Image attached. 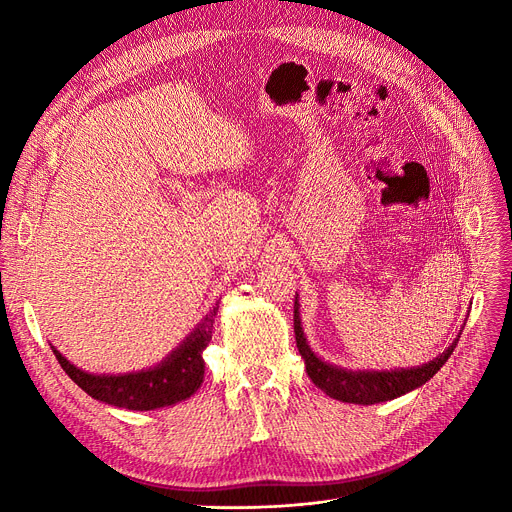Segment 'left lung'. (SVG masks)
<instances>
[{
    "label": "left lung",
    "instance_id": "left-lung-1",
    "mask_svg": "<svg viewBox=\"0 0 512 512\" xmlns=\"http://www.w3.org/2000/svg\"><path fill=\"white\" fill-rule=\"evenodd\" d=\"M299 294L294 297V336H297L299 353L305 361L307 375L311 382L324 390L330 398H336L340 402H353V405H375V402L394 400L402 394H407L419 386H423L427 380H432L440 371V367L448 361L452 355L456 342L461 338H454V342L446 348L442 355H438L434 361L423 363L419 367H407V369H386V371H373V369H344L338 365H332L328 361H321L313 348L307 342V336L301 326V313H299Z\"/></svg>",
    "mask_w": 512,
    "mask_h": 512
}]
</instances>
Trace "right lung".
<instances>
[{
    "label": "right lung",
    "mask_w": 512,
    "mask_h": 512,
    "mask_svg": "<svg viewBox=\"0 0 512 512\" xmlns=\"http://www.w3.org/2000/svg\"><path fill=\"white\" fill-rule=\"evenodd\" d=\"M220 305H215L197 328L188 334L174 351L153 367L130 373H89L72 365L60 351L51 346L68 378L83 388L91 398L128 411H155L172 407L180 400L191 398L203 384L205 361L203 351L211 340L213 317Z\"/></svg>",
    "instance_id": "1"
}]
</instances>
